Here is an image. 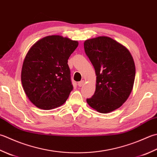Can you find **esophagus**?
<instances>
[{"mask_svg":"<svg viewBox=\"0 0 157 157\" xmlns=\"http://www.w3.org/2000/svg\"><path fill=\"white\" fill-rule=\"evenodd\" d=\"M84 80H82V81H80L79 82H78V86L79 87H82L83 85H84Z\"/></svg>","mask_w":157,"mask_h":157,"instance_id":"esophagus-1","label":"esophagus"}]
</instances>
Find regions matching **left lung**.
Segmentation results:
<instances>
[{"label": "left lung", "instance_id": "1", "mask_svg": "<svg viewBox=\"0 0 157 157\" xmlns=\"http://www.w3.org/2000/svg\"><path fill=\"white\" fill-rule=\"evenodd\" d=\"M84 45L97 75L94 94L87 103L100 113L111 112L122 106L133 89V58L124 45L108 36L88 39Z\"/></svg>", "mask_w": 157, "mask_h": 157}]
</instances>
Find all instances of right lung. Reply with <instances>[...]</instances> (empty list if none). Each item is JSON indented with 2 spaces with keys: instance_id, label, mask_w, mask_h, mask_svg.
I'll return each instance as SVG.
<instances>
[{
  "instance_id": "obj_1",
  "label": "right lung",
  "mask_w": 157,
  "mask_h": 157,
  "mask_svg": "<svg viewBox=\"0 0 157 157\" xmlns=\"http://www.w3.org/2000/svg\"><path fill=\"white\" fill-rule=\"evenodd\" d=\"M78 42L60 35H51L34 44L24 58L21 73L24 90L40 109L62 105L73 85L68 59Z\"/></svg>"
}]
</instances>
